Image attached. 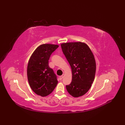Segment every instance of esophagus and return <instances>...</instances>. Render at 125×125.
Segmentation results:
<instances>
[{
    "mask_svg": "<svg viewBox=\"0 0 125 125\" xmlns=\"http://www.w3.org/2000/svg\"><path fill=\"white\" fill-rule=\"evenodd\" d=\"M63 75L61 76L60 77H59V79H60V80H62V79L63 78Z\"/></svg>",
    "mask_w": 125,
    "mask_h": 125,
    "instance_id": "esophagus-1",
    "label": "esophagus"
}]
</instances>
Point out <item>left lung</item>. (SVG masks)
Segmentation results:
<instances>
[{
    "mask_svg": "<svg viewBox=\"0 0 125 125\" xmlns=\"http://www.w3.org/2000/svg\"><path fill=\"white\" fill-rule=\"evenodd\" d=\"M61 47L72 69V82L66 85L67 90L74 97L82 96L90 90L94 79L96 64L93 53L80 42L62 43Z\"/></svg>",
    "mask_w": 125,
    "mask_h": 125,
    "instance_id": "1",
    "label": "left lung"
}]
</instances>
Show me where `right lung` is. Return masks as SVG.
<instances>
[{"instance_id": "add662e5", "label": "right lung", "mask_w": 125, "mask_h": 125, "mask_svg": "<svg viewBox=\"0 0 125 125\" xmlns=\"http://www.w3.org/2000/svg\"><path fill=\"white\" fill-rule=\"evenodd\" d=\"M58 46L49 44L41 45L29 60L27 74L29 85L35 94L42 97L50 94L58 83L57 76L49 66V59Z\"/></svg>"}]
</instances>
